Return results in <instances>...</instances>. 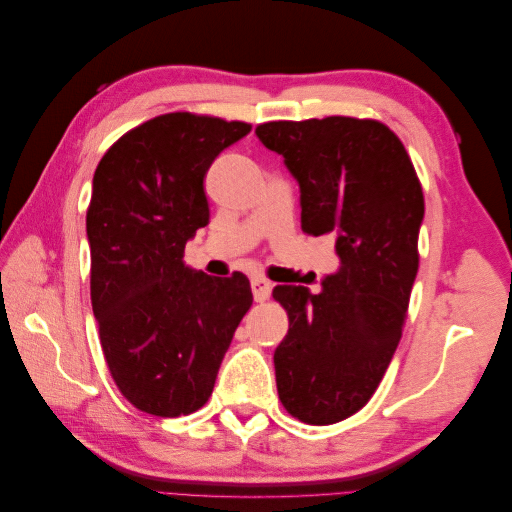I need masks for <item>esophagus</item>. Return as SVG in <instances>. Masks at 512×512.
<instances>
[{
  "mask_svg": "<svg viewBox=\"0 0 512 512\" xmlns=\"http://www.w3.org/2000/svg\"><path fill=\"white\" fill-rule=\"evenodd\" d=\"M271 282L269 280H265V277H254L252 280V292H254V301H258V303H262V301H267L269 299V294H271Z\"/></svg>",
  "mask_w": 512,
  "mask_h": 512,
  "instance_id": "1",
  "label": "esophagus"
}]
</instances>
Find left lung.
<instances>
[{"instance_id": "left-lung-1", "label": "left lung", "mask_w": 512, "mask_h": 512, "mask_svg": "<svg viewBox=\"0 0 512 512\" xmlns=\"http://www.w3.org/2000/svg\"><path fill=\"white\" fill-rule=\"evenodd\" d=\"M301 192V228L335 239L339 269L318 294L275 286L290 320L275 348L284 408L309 425L359 412L389 367L418 271L425 200L408 151L374 119L269 121L256 128Z\"/></svg>"}]
</instances>
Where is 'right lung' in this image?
<instances>
[{
  "label": "right lung",
  "mask_w": 512,
  "mask_h": 512,
  "mask_svg": "<svg viewBox=\"0 0 512 512\" xmlns=\"http://www.w3.org/2000/svg\"><path fill=\"white\" fill-rule=\"evenodd\" d=\"M243 121L168 113L104 153L87 209L91 307L108 371L153 416L207 404L224 354L252 305L243 273L211 277L183 262L209 224L205 175L250 134Z\"/></svg>",
  "instance_id": "right-lung-1"
}]
</instances>
